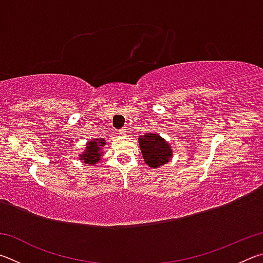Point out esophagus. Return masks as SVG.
I'll list each match as a JSON object with an SVG mask.
<instances>
[{
    "label": "esophagus",
    "instance_id": "obj_1",
    "mask_svg": "<svg viewBox=\"0 0 263 263\" xmlns=\"http://www.w3.org/2000/svg\"><path fill=\"white\" fill-rule=\"evenodd\" d=\"M119 133H121V135H125L126 128H121V130H119Z\"/></svg>",
    "mask_w": 263,
    "mask_h": 263
}]
</instances>
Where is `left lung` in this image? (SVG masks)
<instances>
[{"label":"left lung","mask_w":263,"mask_h":263,"mask_svg":"<svg viewBox=\"0 0 263 263\" xmlns=\"http://www.w3.org/2000/svg\"><path fill=\"white\" fill-rule=\"evenodd\" d=\"M139 145L144 161L152 168L166 164L172 158V147L161 137L147 133L139 138Z\"/></svg>","instance_id":"1"}]
</instances>
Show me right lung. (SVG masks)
Here are the masks:
<instances>
[{"label":"right lung","instance_id":"obj_1","mask_svg":"<svg viewBox=\"0 0 263 263\" xmlns=\"http://www.w3.org/2000/svg\"><path fill=\"white\" fill-rule=\"evenodd\" d=\"M105 144V140L103 139H94L92 141H89L87 144V151L81 155V159L84 160L87 164H95L100 161L101 159V146Z\"/></svg>","mask_w":263,"mask_h":263}]
</instances>
